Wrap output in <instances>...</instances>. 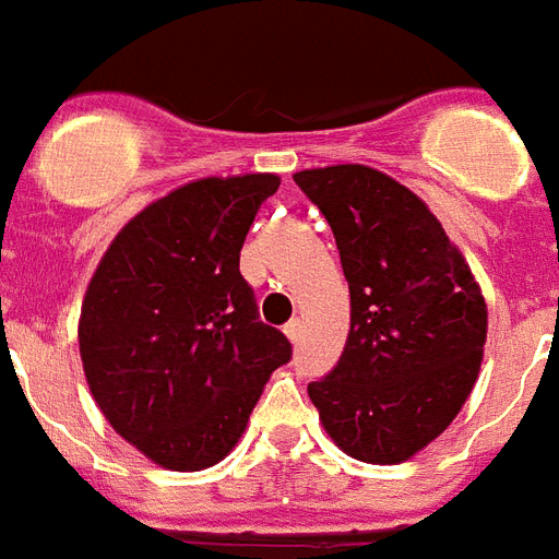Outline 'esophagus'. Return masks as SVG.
Returning <instances> with one entry per match:
<instances>
[{
    "mask_svg": "<svg viewBox=\"0 0 559 559\" xmlns=\"http://www.w3.org/2000/svg\"><path fill=\"white\" fill-rule=\"evenodd\" d=\"M300 332H302L300 320H292V323L285 325V337H288V341H292V343L300 341Z\"/></svg>",
    "mask_w": 559,
    "mask_h": 559,
    "instance_id": "34e87169",
    "label": "esophagus"
}]
</instances>
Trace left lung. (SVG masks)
<instances>
[{
    "mask_svg": "<svg viewBox=\"0 0 559 559\" xmlns=\"http://www.w3.org/2000/svg\"><path fill=\"white\" fill-rule=\"evenodd\" d=\"M332 225L352 323L332 372L308 383L343 453L399 464L439 439L479 378L488 306L430 207L364 164L294 173Z\"/></svg>",
    "mask_w": 559,
    "mask_h": 559,
    "instance_id": "8db88e82",
    "label": "left lung"
}]
</instances>
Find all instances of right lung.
<instances>
[{"instance_id": "1", "label": "right lung", "mask_w": 559, "mask_h": 559, "mask_svg": "<svg viewBox=\"0 0 559 559\" xmlns=\"http://www.w3.org/2000/svg\"><path fill=\"white\" fill-rule=\"evenodd\" d=\"M280 176L199 178L129 218L80 308L92 399L118 436L167 471L236 448L262 386L292 360L259 320L239 251Z\"/></svg>"}]
</instances>
